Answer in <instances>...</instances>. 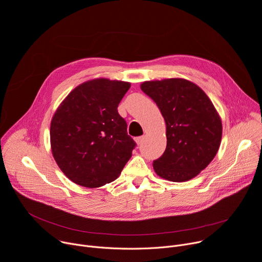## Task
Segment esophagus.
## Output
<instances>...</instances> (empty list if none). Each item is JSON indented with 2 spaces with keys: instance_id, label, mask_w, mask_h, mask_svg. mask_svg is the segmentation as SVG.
<instances>
[{
  "instance_id": "1",
  "label": "esophagus",
  "mask_w": 262,
  "mask_h": 262,
  "mask_svg": "<svg viewBox=\"0 0 262 262\" xmlns=\"http://www.w3.org/2000/svg\"><path fill=\"white\" fill-rule=\"evenodd\" d=\"M145 138H146V136H145V135H144V136H139V137L135 138V142H136V144H137V145H142V144L144 143Z\"/></svg>"
}]
</instances>
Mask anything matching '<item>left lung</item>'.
<instances>
[{"instance_id":"1","label":"left lung","mask_w":262,"mask_h":262,"mask_svg":"<svg viewBox=\"0 0 262 262\" xmlns=\"http://www.w3.org/2000/svg\"><path fill=\"white\" fill-rule=\"evenodd\" d=\"M162 112L167 148L153 162L155 173L183 183L197 176L214 159L223 136L221 118L205 91L185 78L147 80L140 85Z\"/></svg>"}]
</instances>
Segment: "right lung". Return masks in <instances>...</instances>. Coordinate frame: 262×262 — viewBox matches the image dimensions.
Masks as SVG:
<instances>
[{"label": "right lung", "mask_w": 262, "mask_h": 262, "mask_svg": "<svg viewBox=\"0 0 262 262\" xmlns=\"http://www.w3.org/2000/svg\"><path fill=\"white\" fill-rule=\"evenodd\" d=\"M131 84L94 78L75 87L50 124V145L58 168L76 185L98 188L115 180L135 147L117 112Z\"/></svg>", "instance_id": "1"}]
</instances>
